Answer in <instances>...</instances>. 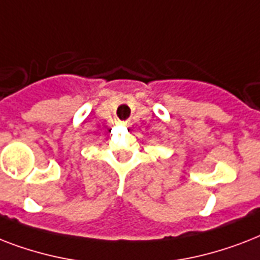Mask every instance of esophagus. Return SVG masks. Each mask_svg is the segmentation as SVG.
<instances>
[{"label":"esophagus","instance_id":"esophagus-1","mask_svg":"<svg viewBox=\"0 0 260 260\" xmlns=\"http://www.w3.org/2000/svg\"><path fill=\"white\" fill-rule=\"evenodd\" d=\"M122 124H124V125H129V121H124Z\"/></svg>","mask_w":260,"mask_h":260}]
</instances>
